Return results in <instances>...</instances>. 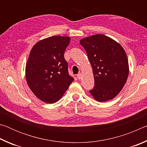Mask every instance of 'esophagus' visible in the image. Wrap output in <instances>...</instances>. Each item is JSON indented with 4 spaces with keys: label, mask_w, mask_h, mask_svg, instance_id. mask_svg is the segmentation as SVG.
Masks as SVG:
<instances>
[{
    "label": "esophagus",
    "mask_w": 147,
    "mask_h": 147,
    "mask_svg": "<svg viewBox=\"0 0 147 147\" xmlns=\"http://www.w3.org/2000/svg\"><path fill=\"white\" fill-rule=\"evenodd\" d=\"M77 78H78V79H79V80H80L82 78V74H81V73H79V74H77Z\"/></svg>",
    "instance_id": "34e87169"
}]
</instances>
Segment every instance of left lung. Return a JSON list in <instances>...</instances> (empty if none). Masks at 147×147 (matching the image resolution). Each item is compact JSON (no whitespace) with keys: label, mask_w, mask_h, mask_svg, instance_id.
Instances as JSON below:
<instances>
[{"label":"left lung","mask_w":147,"mask_h":147,"mask_svg":"<svg viewBox=\"0 0 147 147\" xmlns=\"http://www.w3.org/2000/svg\"><path fill=\"white\" fill-rule=\"evenodd\" d=\"M80 43L86 50L93 69L94 86L89 91L91 95L98 102L115 98L128 76V61L124 50L103 34L84 38Z\"/></svg>","instance_id":"1"}]
</instances>
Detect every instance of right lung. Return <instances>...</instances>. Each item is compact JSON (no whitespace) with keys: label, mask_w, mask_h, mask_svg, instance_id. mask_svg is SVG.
<instances>
[{"label":"right lung","mask_w":147,"mask_h":147,"mask_svg":"<svg viewBox=\"0 0 147 147\" xmlns=\"http://www.w3.org/2000/svg\"><path fill=\"white\" fill-rule=\"evenodd\" d=\"M67 36H52L38 41L32 49L26 65L30 89L41 100L56 102L73 82L65 51L70 43Z\"/></svg>","instance_id":"add662e5"}]
</instances>
